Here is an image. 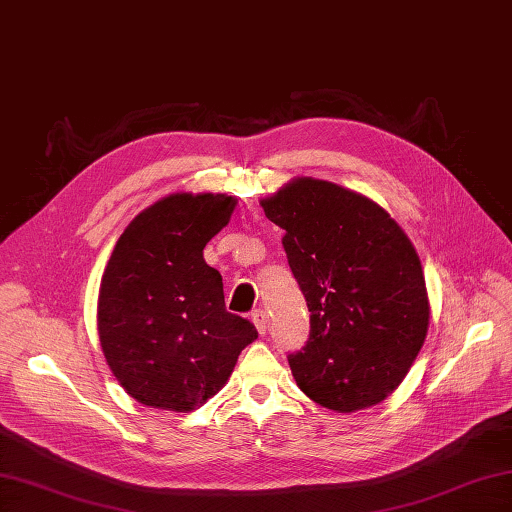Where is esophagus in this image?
Listing matches in <instances>:
<instances>
[{
	"label": "esophagus",
	"mask_w": 512,
	"mask_h": 512,
	"mask_svg": "<svg viewBox=\"0 0 512 512\" xmlns=\"http://www.w3.org/2000/svg\"><path fill=\"white\" fill-rule=\"evenodd\" d=\"M252 322L256 324V329H258L260 335L267 333V329H269V316H267L265 309H256V312L252 314Z\"/></svg>",
	"instance_id": "obj_1"
}]
</instances>
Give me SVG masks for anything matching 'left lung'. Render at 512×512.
Here are the masks:
<instances>
[{"mask_svg":"<svg viewBox=\"0 0 512 512\" xmlns=\"http://www.w3.org/2000/svg\"><path fill=\"white\" fill-rule=\"evenodd\" d=\"M307 301L309 339L288 354L299 389L322 408L380 404L406 378L429 327L423 267L374 200L312 177L262 200Z\"/></svg>","mask_w":512,"mask_h":512,"instance_id":"8db88e82","label":"left lung"}]
</instances>
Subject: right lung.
<instances>
[{"label": "right lung", "mask_w": 512, "mask_h": 512, "mask_svg": "<svg viewBox=\"0 0 512 512\" xmlns=\"http://www.w3.org/2000/svg\"><path fill=\"white\" fill-rule=\"evenodd\" d=\"M237 198L170 194L123 230L104 269L98 333L106 363L138 404L190 412L228 382L258 331L226 312L205 245Z\"/></svg>", "instance_id": "obj_1"}]
</instances>
